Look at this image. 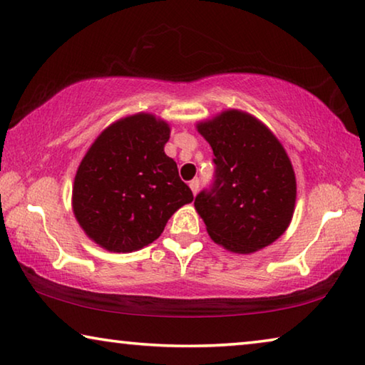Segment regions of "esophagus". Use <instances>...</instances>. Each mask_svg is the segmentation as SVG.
<instances>
[{
  "instance_id": "1",
  "label": "esophagus",
  "mask_w": 365,
  "mask_h": 365,
  "mask_svg": "<svg viewBox=\"0 0 365 365\" xmlns=\"http://www.w3.org/2000/svg\"><path fill=\"white\" fill-rule=\"evenodd\" d=\"M190 188H191V191H193V195H196L197 193V188H200V180H191L190 182Z\"/></svg>"
}]
</instances>
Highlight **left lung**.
I'll return each mask as SVG.
<instances>
[{"mask_svg":"<svg viewBox=\"0 0 365 365\" xmlns=\"http://www.w3.org/2000/svg\"><path fill=\"white\" fill-rule=\"evenodd\" d=\"M212 148L215 180L195 200L214 243L251 255L280 238L292 222L296 177L285 148L245 110L227 109L196 123Z\"/></svg>","mask_w":365,"mask_h":365,"instance_id":"obj_1","label":"left lung"}]
</instances>
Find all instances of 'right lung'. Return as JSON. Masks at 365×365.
I'll return each instance as SVG.
<instances>
[{
  "label": "right lung",
  "instance_id": "obj_1",
  "mask_svg": "<svg viewBox=\"0 0 365 365\" xmlns=\"http://www.w3.org/2000/svg\"><path fill=\"white\" fill-rule=\"evenodd\" d=\"M170 125L148 113L115 120L98 135L72 187L78 225L101 248L132 252L160 237L172 214L193 201L164 153Z\"/></svg>",
  "mask_w": 365,
  "mask_h": 365
}]
</instances>
